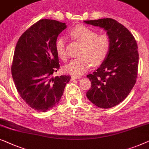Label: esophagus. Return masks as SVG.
Segmentation results:
<instances>
[{
    "mask_svg": "<svg viewBox=\"0 0 149 149\" xmlns=\"http://www.w3.org/2000/svg\"><path fill=\"white\" fill-rule=\"evenodd\" d=\"M80 78H81V77H80V76H72V77H71V80L73 81V80L79 79Z\"/></svg>",
    "mask_w": 149,
    "mask_h": 149,
    "instance_id": "34e87169",
    "label": "esophagus"
}]
</instances>
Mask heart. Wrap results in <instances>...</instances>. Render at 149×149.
Returning a JSON list of instances; mask_svg holds the SVG:
<instances>
[{
	"label": "heart",
	"mask_w": 149,
	"mask_h": 149,
	"mask_svg": "<svg viewBox=\"0 0 149 149\" xmlns=\"http://www.w3.org/2000/svg\"><path fill=\"white\" fill-rule=\"evenodd\" d=\"M72 40L81 43L79 48L80 57L72 60L64 67L69 74L79 76L89 69L92 64L99 65L107 58L111 47L110 39L107 34H97L91 28L78 25L68 33ZM56 49L60 58L67 59L66 39L61 36L56 42Z\"/></svg>",
	"instance_id": "b5f03b06"
}]
</instances>
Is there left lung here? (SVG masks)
<instances>
[{
	"mask_svg": "<svg viewBox=\"0 0 149 149\" xmlns=\"http://www.w3.org/2000/svg\"><path fill=\"white\" fill-rule=\"evenodd\" d=\"M104 28L111 42L110 50L101 66L87 77L91 82L87 97L101 108L114 107L124 101L134 86L139 66L136 41L130 31L111 18L84 21Z\"/></svg>",
	"mask_w": 149,
	"mask_h": 149,
	"instance_id": "8db88e82",
	"label": "left lung"
}]
</instances>
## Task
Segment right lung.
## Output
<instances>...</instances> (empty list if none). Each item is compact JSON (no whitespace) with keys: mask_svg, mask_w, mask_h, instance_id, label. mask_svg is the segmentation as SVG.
I'll return each instance as SVG.
<instances>
[{"mask_svg":"<svg viewBox=\"0 0 149 149\" xmlns=\"http://www.w3.org/2000/svg\"><path fill=\"white\" fill-rule=\"evenodd\" d=\"M65 23L41 19L23 33L17 43L11 73L21 97L32 109L45 112L59 103L69 75L54 77L60 68L56 42Z\"/></svg>","mask_w":149,"mask_h":149,"instance_id":"obj_1","label":"right lung"}]
</instances>
